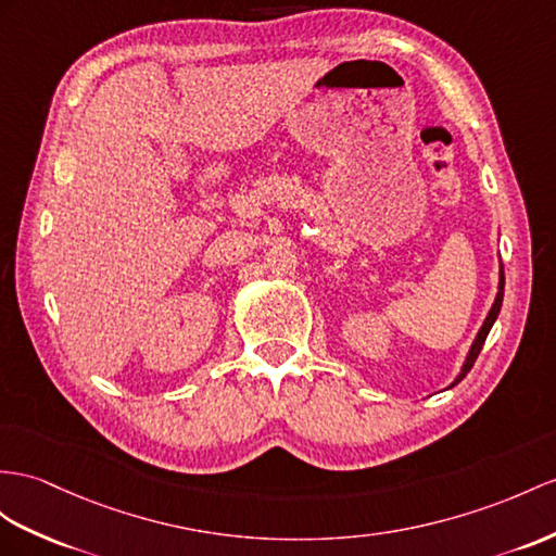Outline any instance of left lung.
<instances>
[{"mask_svg": "<svg viewBox=\"0 0 556 556\" xmlns=\"http://www.w3.org/2000/svg\"><path fill=\"white\" fill-rule=\"evenodd\" d=\"M503 294H505V274H503V270H500V286H497L495 304L491 306V314L485 316V320H483V325H481V330H479V334H477V340H473V344H471V349H469V356H467V361H465V368H463V372L457 375V380H455L453 384L463 382V377L471 370L473 361L479 358L481 349H483V342H485V337H489V332H491V328H493V323H495V318H497V314H500V306H503Z\"/></svg>", "mask_w": 556, "mask_h": 556, "instance_id": "1", "label": "left lung"}]
</instances>
